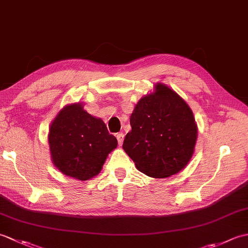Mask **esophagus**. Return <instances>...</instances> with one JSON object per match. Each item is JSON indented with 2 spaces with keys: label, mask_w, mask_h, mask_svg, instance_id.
I'll return each instance as SVG.
<instances>
[{
  "label": "esophagus",
  "mask_w": 248,
  "mask_h": 248,
  "mask_svg": "<svg viewBox=\"0 0 248 248\" xmlns=\"http://www.w3.org/2000/svg\"><path fill=\"white\" fill-rule=\"evenodd\" d=\"M116 139H117L118 141V145L121 146L124 143V133H117L116 134Z\"/></svg>",
  "instance_id": "1"
}]
</instances>
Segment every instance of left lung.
Segmentation results:
<instances>
[{
	"label": "left lung",
	"instance_id": "obj_1",
	"mask_svg": "<svg viewBox=\"0 0 248 248\" xmlns=\"http://www.w3.org/2000/svg\"><path fill=\"white\" fill-rule=\"evenodd\" d=\"M132 130L123 148L138 170L154 178H167L186 166L194 152L197 127L186 102L170 87L141 98L130 118Z\"/></svg>",
	"mask_w": 248,
	"mask_h": 248
}]
</instances>
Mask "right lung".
I'll use <instances>...</instances> for the list:
<instances>
[{
  "instance_id": "1",
  "label": "right lung",
  "mask_w": 248,
  "mask_h": 248,
  "mask_svg": "<svg viewBox=\"0 0 248 248\" xmlns=\"http://www.w3.org/2000/svg\"><path fill=\"white\" fill-rule=\"evenodd\" d=\"M49 144L54 165L62 173L88 180L101 170L117 140L101 119L75 103L62 108L52 123Z\"/></svg>"
}]
</instances>
